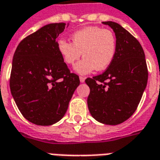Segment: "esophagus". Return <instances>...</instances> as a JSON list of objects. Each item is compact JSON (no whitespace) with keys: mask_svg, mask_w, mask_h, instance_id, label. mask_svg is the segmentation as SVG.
I'll list each match as a JSON object with an SVG mask.
<instances>
[{"mask_svg":"<svg viewBox=\"0 0 160 160\" xmlns=\"http://www.w3.org/2000/svg\"><path fill=\"white\" fill-rule=\"evenodd\" d=\"M85 80H86V78L84 76H80V80L81 83H83L84 81H85Z\"/></svg>","mask_w":160,"mask_h":160,"instance_id":"1","label":"esophagus"}]
</instances>
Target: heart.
<instances>
[{
    "instance_id": "1",
    "label": "heart",
    "mask_w": 160,
    "mask_h": 160,
    "mask_svg": "<svg viewBox=\"0 0 160 160\" xmlns=\"http://www.w3.org/2000/svg\"><path fill=\"white\" fill-rule=\"evenodd\" d=\"M71 38L72 42L58 40L57 49L67 65H73L83 54V59L74 67L79 73H89L95 68L98 71L106 69L113 62L118 42L111 30L87 26L73 32Z\"/></svg>"
}]
</instances>
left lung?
Listing matches in <instances>:
<instances>
[{
  "mask_svg": "<svg viewBox=\"0 0 160 160\" xmlns=\"http://www.w3.org/2000/svg\"><path fill=\"white\" fill-rule=\"evenodd\" d=\"M103 23L114 31L117 53L104 73L85 80L90 87L87 104L92 118L99 122L118 125L136 111L147 87L148 70L139 41L118 23Z\"/></svg>",
  "mask_w": 160,
  "mask_h": 160,
  "instance_id": "obj_1",
  "label": "left lung"
}]
</instances>
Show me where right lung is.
<instances>
[{
    "instance_id": "obj_1",
    "label": "right lung",
    "mask_w": 160,
    "mask_h": 160,
    "mask_svg": "<svg viewBox=\"0 0 160 160\" xmlns=\"http://www.w3.org/2000/svg\"><path fill=\"white\" fill-rule=\"evenodd\" d=\"M66 23L46 25L26 37L16 49L10 90L19 111L31 122L48 126L66 113L80 78L71 73L57 49Z\"/></svg>"
}]
</instances>
